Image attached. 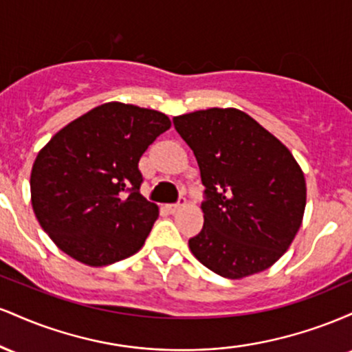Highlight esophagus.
I'll return each instance as SVG.
<instances>
[{"label": "esophagus", "instance_id": "1", "mask_svg": "<svg viewBox=\"0 0 352 352\" xmlns=\"http://www.w3.org/2000/svg\"><path fill=\"white\" fill-rule=\"evenodd\" d=\"M182 207H184V200L179 201V204H170V205H167V210H168V212H170V213H175L177 210H180Z\"/></svg>", "mask_w": 352, "mask_h": 352}]
</instances>
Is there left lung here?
Wrapping results in <instances>:
<instances>
[{
  "label": "left lung",
  "instance_id": "8db88e82",
  "mask_svg": "<svg viewBox=\"0 0 352 352\" xmlns=\"http://www.w3.org/2000/svg\"><path fill=\"white\" fill-rule=\"evenodd\" d=\"M205 185L204 228L190 238L193 256L223 278L270 268L301 227L306 182L292 152L238 109L173 117Z\"/></svg>",
  "mask_w": 352,
  "mask_h": 352
}]
</instances>
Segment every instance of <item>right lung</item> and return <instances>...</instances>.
Instances as JSON below:
<instances>
[{
    "label": "right lung",
    "mask_w": 352,
    "mask_h": 352,
    "mask_svg": "<svg viewBox=\"0 0 352 352\" xmlns=\"http://www.w3.org/2000/svg\"><path fill=\"white\" fill-rule=\"evenodd\" d=\"M170 119L159 111L107 102L60 129L31 170V204L58 248L106 266L142 248L159 207L140 193L139 160Z\"/></svg>",
    "instance_id": "right-lung-1"
}]
</instances>
